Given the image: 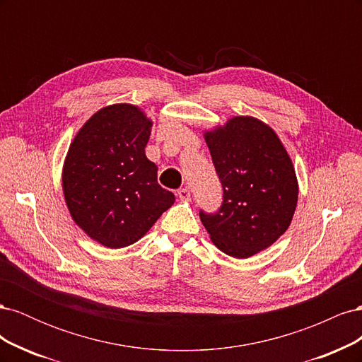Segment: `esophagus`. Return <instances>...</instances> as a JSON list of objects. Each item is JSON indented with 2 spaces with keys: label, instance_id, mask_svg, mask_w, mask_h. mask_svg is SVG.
<instances>
[{
  "label": "esophagus",
  "instance_id": "1",
  "mask_svg": "<svg viewBox=\"0 0 362 362\" xmlns=\"http://www.w3.org/2000/svg\"><path fill=\"white\" fill-rule=\"evenodd\" d=\"M178 198L181 199V201H190V190L189 189H180L178 190Z\"/></svg>",
  "mask_w": 362,
  "mask_h": 362
}]
</instances>
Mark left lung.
<instances>
[{"label":"left lung","mask_w":362,"mask_h":362,"mask_svg":"<svg viewBox=\"0 0 362 362\" xmlns=\"http://www.w3.org/2000/svg\"><path fill=\"white\" fill-rule=\"evenodd\" d=\"M223 201L199 216L211 242L234 258L267 249L287 231L298 205V178L291 158L269 125L235 116L205 133Z\"/></svg>","instance_id":"1"}]
</instances>
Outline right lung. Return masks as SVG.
I'll return each instance as SVG.
<instances>
[{
	"instance_id": "obj_1",
	"label": "right lung",
	"mask_w": 362,
	"mask_h": 362,
	"mask_svg": "<svg viewBox=\"0 0 362 362\" xmlns=\"http://www.w3.org/2000/svg\"><path fill=\"white\" fill-rule=\"evenodd\" d=\"M152 120L131 104L96 112L75 136L63 166V193L74 222L117 249L136 243L172 206L145 146Z\"/></svg>"
}]
</instances>
